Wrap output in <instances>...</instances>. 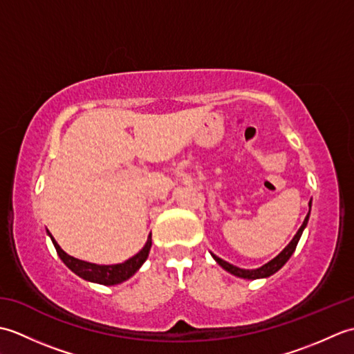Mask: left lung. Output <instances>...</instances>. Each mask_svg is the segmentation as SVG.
<instances>
[{"instance_id": "obj_1", "label": "left lung", "mask_w": 354, "mask_h": 354, "mask_svg": "<svg viewBox=\"0 0 354 354\" xmlns=\"http://www.w3.org/2000/svg\"><path fill=\"white\" fill-rule=\"evenodd\" d=\"M310 205H312V202H309V207H310ZM309 216H310V209H309V214L306 216V219H304L303 225H301V227H299V230H298V232L295 234V237H293V239L290 240V243H289L288 246H286L284 250H283L280 254H278L275 259L268 261L266 265H263V266L259 268V269H251V270H250V269H240V268H237V266H234V265H231V263L219 259V257H217V255L212 254L213 259H214L217 263H219V265H221L225 270H228L230 274L236 275V277H240V278H246V280H255V278H266V277H270L272 274H275L277 270H280V269L286 265V261H288V260L290 259V255L293 254V251H295V248H297V245H298V240H299V237H301L307 222H309Z\"/></svg>"}]
</instances>
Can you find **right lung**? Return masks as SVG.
Listing matches in <instances>:
<instances>
[{"mask_svg":"<svg viewBox=\"0 0 354 354\" xmlns=\"http://www.w3.org/2000/svg\"><path fill=\"white\" fill-rule=\"evenodd\" d=\"M48 236L51 239L53 245L56 248L59 257H61V260L73 270L74 274L79 275L80 278H84L86 281L99 283L104 286L120 284L126 281L127 278H131L141 268L142 263L146 261L150 246H152V240H150V236H149L146 245L142 246V250L138 254H135L129 260H126L124 263H118V265H95V263H88V261L71 257V255L66 254L62 248L57 245L55 237H53L50 232Z\"/></svg>","mask_w":354,"mask_h":354,"instance_id":"right-lung-1","label":"right lung"}]
</instances>
